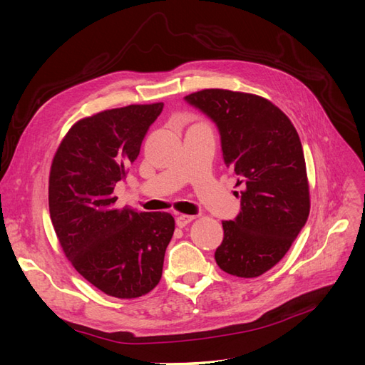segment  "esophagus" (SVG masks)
<instances>
[{"label":"esophagus","instance_id":"1","mask_svg":"<svg viewBox=\"0 0 365 365\" xmlns=\"http://www.w3.org/2000/svg\"><path fill=\"white\" fill-rule=\"evenodd\" d=\"M193 219H195V216H189V215H180V216H176V225H178L180 228H182V227H185L187 224H190Z\"/></svg>","mask_w":365,"mask_h":365}]
</instances>
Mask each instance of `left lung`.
<instances>
[{
    "instance_id": "obj_1",
    "label": "left lung",
    "mask_w": 365,
    "mask_h": 365,
    "mask_svg": "<svg viewBox=\"0 0 365 365\" xmlns=\"http://www.w3.org/2000/svg\"><path fill=\"white\" fill-rule=\"evenodd\" d=\"M217 126L227 168L244 190L240 212L224 220L217 267L252 279L279 263L304 227L311 201L300 137L291 120L267 98L228 90L185 96Z\"/></svg>"
}]
</instances>
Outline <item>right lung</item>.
<instances>
[{
	"label": "right lung",
	"instance_id": "add662e5",
	"mask_svg": "<svg viewBox=\"0 0 365 365\" xmlns=\"http://www.w3.org/2000/svg\"><path fill=\"white\" fill-rule=\"evenodd\" d=\"M163 106L129 105L79 120L51 163L48 207L59 244L76 271L111 297L137 298L155 288L175 231L169 213L114 205L115 185Z\"/></svg>",
	"mask_w": 365,
	"mask_h": 365
}]
</instances>
